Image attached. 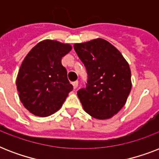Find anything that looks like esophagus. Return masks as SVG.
<instances>
[{"label":"esophagus","mask_w":159,"mask_h":159,"mask_svg":"<svg viewBox=\"0 0 159 159\" xmlns=\"http://www.w3.org/2000/svg\"><path fill=\"white\" fill-rule=\"evenodd\" d=\"M72 86L74 87V89H76L78 86V81H76V82H72Z\"/></svg>","instance_id":"34e87169"}]
</instances>
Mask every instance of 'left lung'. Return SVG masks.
<instances>
[{
    "mask_svg": "<svg viewBox=\"0 0 159 159\" xmlns=\"http://www.w3.org/2000/svg\"><path fill=\"white\" fill-rule=\"evenodd\" d=\"M74 49L88 74L86 89L77 92L84 111L97 120L113 117L125 105L132 87L128 62L101 38L75 43Z\"/></svg>",
    "mask_w": 159,
    "mask_h": 159,
    "instance_id": "left-lung-1",
    "label": "left lung"
}]
</instances>
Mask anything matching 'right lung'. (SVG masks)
<instances>
[{"mask_svg": "<svg viewBox=\"0 0 159 159\" xmlns=\"http://www.w3.org/2000/svg\"><path fill=\"white\" fill-rule=\"evenodd\" d=\"M72 48L69 43L44 39L24 58L16 87L23 106L34 116L47 117L57 112L73 89L61 62Z\"/></svg>", "mask_w": 159, "mask_h": 159, "instance_id": "right-lung-1", "label": "right lung"}]
</instances>
